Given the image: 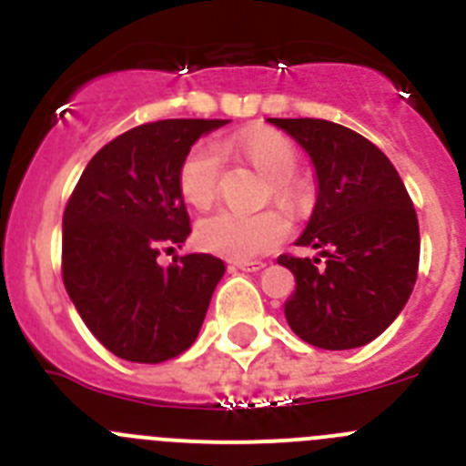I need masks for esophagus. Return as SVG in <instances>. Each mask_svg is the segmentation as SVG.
I'll use <instances>...</instances> for the list:
<instances>
[{"mask_svg": "<svg viewBox=\"0 0 466 466\" xmlns=\"http://www.w3.org/2000/svg\"><path fill=\"white\" fill-rule=\"evenodd\" d=\"M233 268L245 270V273H258V270L266 268V263L263 261H236L233 263Z\"/></svg>", "mask_w": 466, "mask_h": 466, "instance_id": "obj_1", "label": "esophagus"}]
</instances>
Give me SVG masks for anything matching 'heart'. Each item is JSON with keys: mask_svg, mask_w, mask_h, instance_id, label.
Here are the masks:
<instances>
[{"mask_svg": "<svg viewBox=\"0 0 466 466\" xmlns=\"http://www.w3.org/2000/svg\"><path fill=\"white\" fill-rule=\"evenodd\" d=\"M219 151L240 156L258 175L268 179L270 193L278 203L294 205L296 187L291 182V172L296 170V151L289 139L268 127L242 130L221 142L217 149L212 144L191 147L177 172L179 193L188 205L198 209L212 205L219 188ZM287 236H289V224L278 212L240 214L221 209L200 219L196 226L198 245L233 261L261 257L275 249Z\"/></svg>", "mask_w": 466, "mask_h": 466, "instance_id": "b5f03b06", "label": "heart"}]
</instances>
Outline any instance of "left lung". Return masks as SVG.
<instances>
[{"mask_svg":"<svg viewBox=\"0 0 466 466\" xmlns=\"http://www.w3.org/2000/svg\"><path fill=\"white\" fill-rule=\"evenodd\" d=\"M268 123L315 167V208L296 245L324 257L278 258L296 278L284 317L315 348H361L397 319L418 278L420 228L409 191L390 158L350 127L322 118Z\"/></svg>","mask_w":466,"mask_h":466,"instance_id":"left-lung-1","label":"left lung"}]
</instances>
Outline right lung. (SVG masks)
<instances>
[{"instance_id":"right-lung-1","label":"right lung","mask_w":466,"mask_h":466,"mask_svg":"<svg viewBox=\"0 0 466 466\" xmlns=\"http://www.w3.org/2000/svg\"><path fill=\"white\" fill-rule=\"evenodd\" d=\"M230 121L170 118L137 126L90 158L63 217V279L81 319L109 352L158 364L191 348L226 266L182 249L191 233L177 172L203 135Z\"/></svg>"}]
</instances>
